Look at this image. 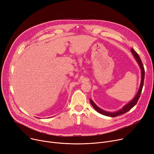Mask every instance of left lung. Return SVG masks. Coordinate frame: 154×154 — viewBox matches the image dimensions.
<instances>
[{"instance_id": "left-lung-1", "label": "left lung", "mask_w": 154, "mask_h": 154, "mask_svg": "<svg viewBox=\"0 0 154 154\" xmlns=\"http://www.w3.org/2000/svg\"><path fill=\"white\" fill-rule=\"evenodd\" d=\"M131 53H132L133 56L134 57V58L136 60V61H137L138 64L141 69V82H140V85L139 89V91H137V94L135 95V96L134 97V98L132 99V101H131L129 103H128L126 105H125L121 109L119 110L118 111L115 112H107L106 111L103 110L101 108H99L98 106H97L95 103L91 100V99H90V103H91V105L93 106V107L94 108V109L97 111L99 113H100L103 115L106 116H109V117H116L117 116H119V115H122L124 114V113L127 112L128 111H129V110H131L132 108L137 104L139 99L140 97V96L141 94V92H142V88H143V81H144V77H145V70H144V68L143 66L142 65V61L139 56V55L137 54V53L135 51L134 49H131Z\"/></svg>"}]
</instances>
